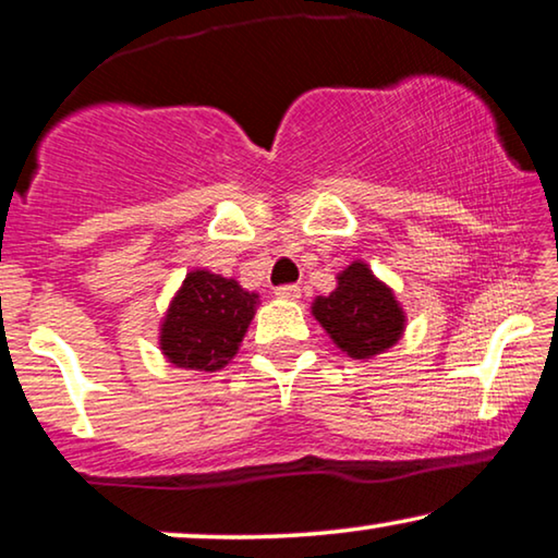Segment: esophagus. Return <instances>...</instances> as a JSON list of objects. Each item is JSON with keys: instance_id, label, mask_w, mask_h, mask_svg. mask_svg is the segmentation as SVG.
Masks as SVG:
<instances>
[{"instance_id": "obj_1", "label": "esophagus", "mask_w": 558, "mask_h": 558, "mask_svg": "<svg viewBox=\"0 0 558 558\" xmlns=\"http://www.w3.org/2000/svg\"><path fill=\"white\" fill-rule=\"evenodd\" d=\"M274 294H277L279 299H299L302 296V289H299L296 284H281L274 289Z\"/></svg>"}]
</instances>
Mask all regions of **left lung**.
<instances>
[{
  "label": "left lung",
  "instance_id": "1",
  "mask_svg": "<svg viewBox=\"0 0 558 558\" xmlns=\"http://www.w3.org/2000/svg\"><path fill=\"white\" fill-rule=\"evenodd\" d=\"M339 350L354 360H369L390 350L405 327V314L395 302L392 289L375 279L367 264L354 262L337 277V289L312 306Z\"/></svg>",
  "mask_w": 558,
  "mask_h": 558
}]
</instances>
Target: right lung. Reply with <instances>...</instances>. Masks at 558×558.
I'll return each instance as SVG.
<instances>
[{"mask_svg":"<svg viewBox=\"0 0 558 558\" xmlns=\"http://www.w3.org/2000/svg\"><path fill=\"white\" fill-rule=\"evenodd\" d=\"M254 292L211 271H191L160 327V350L175 367L216 373L239 350L256 312Z\"/></svg>","mask_w":558,"mask_h":558,"instance_id":"obj_1","label":"right lung"}]
</instances>
